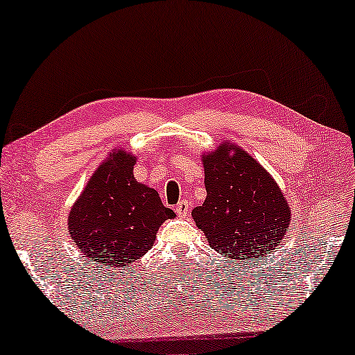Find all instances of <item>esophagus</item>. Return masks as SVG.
<instances>
[{
    "label": "esophagus",
    "instance_id": "esophagus-1",
    "mask_svg": "<svg viewBox=\"0 0 355 355\" xmlns=\"http://www.w3.org/2000/svg\"><path fill=\"white\" fill-rule=\"evenodd\" d=\"M175 211H177V215H178L180 218L187 216L188 211H189V202H187V200L178 202L177 207H175Z\"/></svg>",
    "mask_w": 355,
    "mask_h": 355
}]
</instances>
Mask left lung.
Here are the masks:
<instances>
[{"label": "left lung", "instance_id": "8db88e82", "mask_svg": "<svg viewBox=\"0 0 355 355\" xmlns=\"http://www.w3.org/2000/svg\"><path fill=\"white\" fill-rule=\"evenodd\" d=\"M204 167L207 199L194 208L193 218L211 248L240 262L277 250L289 227L291 210L263 167L227 144L207 155Z\"/></svg>", "mask_w": 355, "mask_h": 355}]
</instances>
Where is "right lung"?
<instances>
[{"instance_id":"add662e5","label":"right lung","mask_w":355,"mask_h":355,"mask_svg":"<svg viewBox=\"0 0 355 355\" xmlns=\"http://www.w3.org/2000/svg\"><path fill=\"white\" fill-rule=\"evenodd\" d=\"M136 159L118 150L98 167L67 218L69 234L99 266L123 267L142 257L157 229L175 213L132 175Z\"/></svg>"}]
</instances>
